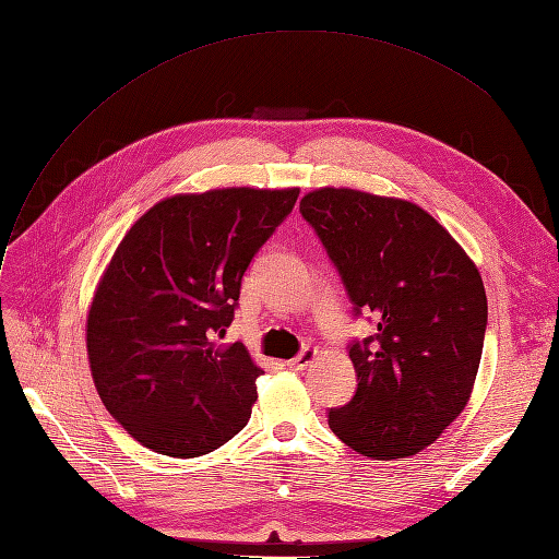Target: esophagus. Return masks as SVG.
I'll use <instances>...</instances> for the list:
<instances>
[{
    "mask_svg": "<svg viewBox=\"0 0 559 559\" xmlns=\"http://www.w3.org/2000/svg\"><path fill=\"white\" fill-rule=\"evenodd\" d=\"M314 358H317V349H302L296 358H292L286 365H288V368H292V370H305L307 365H310Z\"/></svg>",
    "mask_w": 559,
    "mask_h": 559,
    "instance_id": "esophagus-1",
    "label": "esophagus"
}]
</instances>
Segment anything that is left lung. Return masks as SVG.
Listing matches in <instances>:
<instances>
[{
	"mask_svg": "<svg viewBox=\"0 0 559 559\" xmlns=\"http://www.w3.org/2000/svg\"><path fill=\"white\" fill-rule=\"evenodd\" d=\"M321 238L377 333L354 342L358 389L331 430L372 460L409 457L463 414L484 352L488 300L476 263L420 205L349 187L305 194Z\"/></svg>",
	"mask_w": 559,
	"mask_h": 559,
	"instance_id": "left-lung-1",
	"label": "left lung"
}]
</instances>
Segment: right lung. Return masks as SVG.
I'll return each mask as SVG.
<instances>
[{"label":"right lung","instance_id":"right-lung-1","mask_svg":"<svg viewBox=\"0 0 559 559\" xmlns=\"http://www.w3.org/2000/svg\"><path fill=\"white\" fill-rule=\"evenodd\" d=\"M298 187L176 194L133 222L96 284L87 358L110 416L145 449L197 457L238 435L263 370L222 342L249 261Z\"/></svg>","mask_w":559,"mask_h":559}]
</instances>
